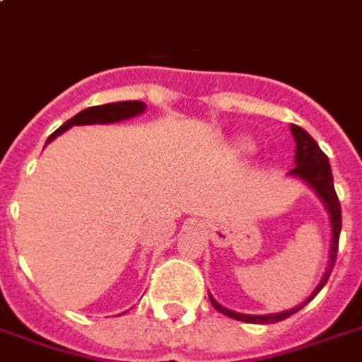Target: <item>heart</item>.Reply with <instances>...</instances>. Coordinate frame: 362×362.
I'll return each instance as SVG.
<instances>
[{
  "mask_svg": "<svg viewBox=\"0 0 362 362\" xmlns=\"http://www.w3.org/2000/svg\"><path fill=\"white\" fill-rule=\"evenodd\" d=\"M254 149H256V145H254V141L248 139V137H238V139H235V143H233V151L238 153V155H248V153H252Z\"/></svg>",
  "mask_w": 362,
  "mask_h": 362,
  "instance_id": "obj_1",
  "label": "heart"
}]
</instances>
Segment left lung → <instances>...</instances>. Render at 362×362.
Instances as JSON below:
<instances>
[{
	"instance_id": "left-lung-1",
	"label": "left lung",
	"mask_w": 362,
	"mask_h": 362,
	"mask_svg": "<svg viewBox=\"0 0 362 362\" xmlns=\"http://www.w3.org/2000/svg\"><path fill=\"white\" fill-rule=\"evenodd\" d=\"M291 134L295 137V168L288 170V176H293L296 180L308 184L314 194L322 199V204L326 207L327 215H329V227H332V244H329V262L322 279H320L318 287L312 291V295L300 303L295 308L285 312H277V314H243V312H235L225 308L223 304H219L211 295L209 300L215 306V310H219L221 314H225L228 318L240 320V322H250V324H275L281 320L288 318L291 314L298 312L303 306L310 303L314 296L318 295L322 287L327 283V277L332 273V267L335 264V256H337V244H339V233H341V207H339V199L335 194L334 188V176H332V166L329 160L324 155V151L320 149L318 143L314 141L308 132H304L303 127L291 124Z\"/></svg>"
}]
</instances>
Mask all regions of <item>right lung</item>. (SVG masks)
I'll return each instance as SVG.
<instances>
[{
	"label": "right lung",
	"mask_w": 362,
	"mask_h": 362,
	"mask_svg": "<svg viewBox=\"0 0 362 362\" xmlns=\"http://www.w3.org/2000/svg\"><path fill=\"white\" fill-rule=\"evenodd\" d=\"M147 108V104L141 103V100H122V103H110V104H100V106H90V108H85L79 114H75L74 118H69L64 124L59 126L54 134L48 137V141H54L58 135H62L64 132H67L69 127L74 126H90V124H114V122H122V119L135 118L143 114Z\"/></svg>",
	"instance_id": "obj_1"
}]
</instances>
